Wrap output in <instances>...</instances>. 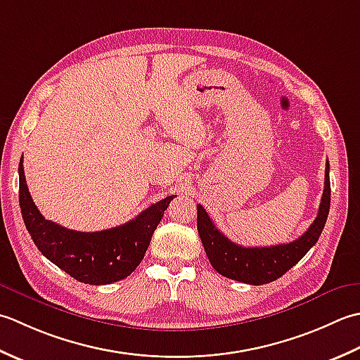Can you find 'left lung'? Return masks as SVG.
<instances>
[{
  "label": "left lung",
  "instance_id": "8db88e82",
  "mask_svg": "<svg viewBox=\"0 0 360 360\" xmlns=\"http://www.w3.org/2000/svg\"><path fill=\"white\" fill-rule=\"evenodd\" d=\"M329 205H331V183H329V163L326 161L325 189L319 214L306 233L289 244L270 247H242L234 244L216 229L202 205H197V230L211 266L219 274L230 280L253 285L267 284L283 276L315 245L326 224Z\"/></svg>",
  "mask_w": 360,
  "mask_h": 360
}]
</instances>
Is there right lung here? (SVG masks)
Returning a JSON list of instances; mask_svg holds the SVG:
<instances>
[{"label": "right lung", "mask_w": 360, "mask_h": 360, "mask_svg": "<svg viewBox=\"0 0 360 360\" xmlns=\"http://www.w3.org/2000/svg\"><path fill=\"white\" fill-rule=\"evenodd\" d=\"M20 208L26 229L43 256L85 284H110L129 276L143 261L152 234L174 195L110 230L84 233L46 221L35 207L26 185L23 157L18 165Z\"/></svg>", "instance_id": "right-lung-1"}]
</instances>
